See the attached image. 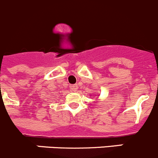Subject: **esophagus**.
<instances>
[{
    "label": "esophagus",
    "instance_id": "1",
    "mask_svg": "<svg viewBox=\"0 0 158 158\" xmlns=\"http://www.w3.org/2000/svg\"><path fill=\"white\" fill-rule=\"evenodd\" d=\"M70 88L72 90V91H77V85H70Z\"/></svg>",
    "mask_w": 158,
    "mask_h": 158
}]
</instances>
